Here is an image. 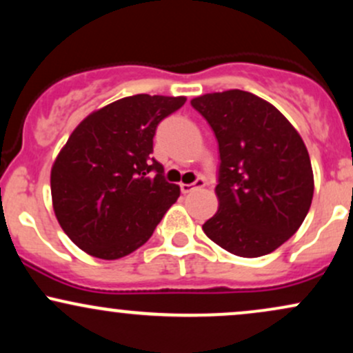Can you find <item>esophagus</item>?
<instances>
[{"label":"esophagus","mask_w":353,"mask_h":353,"mask_svg":"<svg viewBox=\"0 0 353 353\" xmlns=\"http://www.w3.org/2000/svg\"><path fill=\"white\" fill-rule=\"evenodd\" d=\"M204 185H205V181L202 179V177H199V179H196V182H192V184H181V190L182 194H189L192 192V190L204 188Z\"/></svg>","instance_id":"34e87169"}]
</instances>
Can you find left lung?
I'll return each instance as SVG.
<instances>
[{
  "instance_id": "1",
  "label": "left lung",
  "mask_w": 353,
  "mask_h": 353,
  "mask_svg": "<svg viewBox=\"0 0 353 353\" xmlns=\"http://www.w3.org/2000/svg\"><path fill=\"white\" fill-rule=\"evenodd\" d=\"M219 144V210L202 225L239 257H261L301 228L314 196L309 152L279 109L230 89L190 101Z\"/></svg>"
}]
</instances>
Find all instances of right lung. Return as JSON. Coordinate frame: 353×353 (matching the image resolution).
<instances>
[{
	"mask_svg": "<svg viewBox=\"0 0 353 353\" xmlns=\"http://www.w3.org/2000/svg\"><path fill=\"white\" fill-rule=\"evenodd\" d=\"M185 98L136 94L89 114L72 131L51 169L56 219L92 257L114 261L134 252L179 197L152 154L164 117Z\"/></svg>",
	"mask_w": 353,
	"mask_h": 353,
	"instance_id": "right-lung-1",
	"label": "right lung"
}]
</instances>
